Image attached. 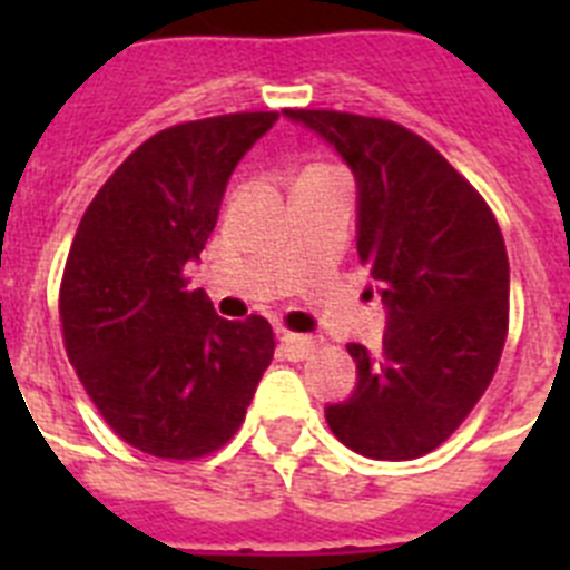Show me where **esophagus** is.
Wrapping results in <instances>:
<instances>
[{"label":"esophagus","instance_id":"1","mask_svg":"<svg viewBox=\"0 0 570 570\" xmlns=\"http://www.w3.org/2000/svg\"><path fill=\"white\" fill-rule=\"evenodd\" d=\"M282 345H285L291 360H305V356L316 347V340L305 334H282Z\"/></svg>","mask_w":570,"mask_h":570}]
</instances>
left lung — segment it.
Listing matches in <instances>:
<instances>
[{
    "mask_svg": "<svg viewBox=\"0 0 570 570\" xmlns=\"http://www.w3.org/2000/svg\"><path fill=\"white\" fill-rule=\"evenodd\" d=\"M356 179V250L385 305L380 351L347 345L356 387L325 405L336 440L371 460H416L485 394L508 334V254L476 190L422 136L387 119L285 110Z\"/></svg>",
    "mask_w": 570,
    "mask_h": 570,
    "instance_id": "8db88e82",
    "label": "left lung"
}]
</instances>
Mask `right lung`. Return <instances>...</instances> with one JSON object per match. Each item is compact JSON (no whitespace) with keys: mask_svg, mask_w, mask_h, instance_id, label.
<instances>
[{"mask_svg":"<svg viewBox=\"0 0 570 570\" xmlns=\"http://www.w3.org/2000/svg\"><path fill=\"white\" fill-rule=\"evenodd\" d=\"M279 119L174 125L114 170L85 210L59 291L65 347L128 445L196 460L236 434L274 360L268 320L216 316L183 271L199 259L239 159Z\"/></svg>","mask_w":570,"mask_h":570,"instance_id":"1","label":"right lung"}]
</instances>
